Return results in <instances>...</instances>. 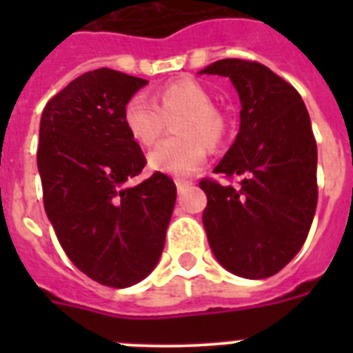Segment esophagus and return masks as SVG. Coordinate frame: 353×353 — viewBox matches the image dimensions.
<instances>
[{
  "label": "esophagus",
  "instance_id": "obj_1",
  "mask_svg": "<svg viewBox=\"0 0 353 353\" xmlns=\"http://www.w3.org/2000/svg\"><path fill=\"white\" fill-rule=\"evenodd\" d=\"M176 189H179V192H182V191H185L187 187H191L192 185V182H189V180H176Z\"/></svg>",
  "mask_w": 353,
  "mask_h": 353
}]
</instances>
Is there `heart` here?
Listing matches in <instances>:
<instances>
[{
  "label": "heart",
  "mask_w": 353,
  "mask_h": 353,
  "mask_svg": "<svg viewBox=\"0 0 353 353\" xmlns=\"http://www.w3.org/2000/svg\"><path fill=\"white\" fill-rule=\"evenodd\" d=\"M173 132L180 138L159 143L148 154V166L161 173L185 176L205 164L207 146L215 148L224 139L226 125L214 109L207 90L192 79L174 81L155 95V102L145 93H136L123 108V123L136 143L154 145L164 130L166 120H173Z\"/></svg>",
  "instance_id": "obj_1"
}]
</instances>
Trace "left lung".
Segmentation results:
<instances>
[{
    "label": "left lung",
    "mask_w": 353,
    "mask_h": 353,
    "mask_svg": "<svg viewBox=\"0 0 353 353\" xmlns=\"http://www.w3.org/2000/svg\"><path fill=\"white\" fill-rule=\"evenodd\" d=\"M199 74L230 77L240 97V130L215 166L239 185L203 179V226L224 269L245 279L277 274L304 245L318 201L316 141L292 84L258 61L226 58Z\"/></svg>",
    "instance_id": "8db88e82"
}]
</instances>
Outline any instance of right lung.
I'll return each mask as SVG.
<instances>
[{"label": "right lung", "instance_id": "add662e5", "mask_svg": "<svg viewBox=\"0 0 353 353\" xmlns=\"http://www.w3.org/2000/svg\"><path fill=\"white\" fill-rule=\"evenodd\" d=\"M148 83L111 68L86 72L56 93L40 120L37 166L43 208L70 261L93 281L127 288L155 269L176 185L146 164L123 108Z\"/></svg>", "mask_w": 353, "mask_h": 353}]
</instances>
